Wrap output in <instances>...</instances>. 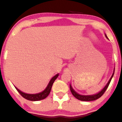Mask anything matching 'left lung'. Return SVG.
Segmentation results:
<instances>
[{"instance_id": "obj_1", "label": "left lung", "mask_w": 122, "mask_h": 122, "mask_svg": "<svg viewBox=\"0 0 122 122\" xmlns=\"http://www.w3.org/2000/svg\"><path fill=\"white\" fill-rule=\"evenodd\" d=\"M106 37L107 38V36L106 35ZM115 72V69H114V71ZM114 72L113 73L111 77V79H110V80H109L108 82L107 83V84L106 85V86L103 88V89L100 91L99 93H97V94L96 95H89V96H84V95H80L79 94H78L77 93H76L75 91L73 90V89L72 88V86H71V85H70V89H71V91L72 92V95H73L76 98V99H79L80 100H81V101H85V102H89V101H93V100H97V99H99V98H100L101 96L103 95V94L104 93V92H106V91L107 90V89L109 85H110V83L111 82V79L112 78L113 76H114Z\"/></svg>"}]
</instances>
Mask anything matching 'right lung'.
I'll use <instances>...</instances> for the list:
<instances>
[{
  "mask_svg": "<svg viewBox=\"0 0 122 122\" xmlns=\"http://www.w3.org/2000/svg\"><path fill=\"white\" fill-rule=\"evenodd\" d=\"M58 76V74L54 76L52 79H51V80H50L49 83L46 88L43 92L39 93H37V94H27V93H25L21 92L20 90H19V89H18V88H16V87H15V88H16V90H17L18 92L20 93V95L22 96V97H24L25 99H27L28 100H30V101H38V100H43V99H45V98L49 95L51 87H52L53 82H54V81L56 80V79H57Z\"/></svg>",
  "mask_w": 122,
  "mask_h": 122,
  "instance_id": "right-lung-1",
  "label": "right lung"
}]
</instances>
